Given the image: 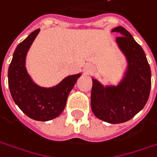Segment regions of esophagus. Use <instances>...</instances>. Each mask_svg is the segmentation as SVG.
I'll use <instances>...</instances> for the list:
<instances>
[{
    "instance_id": "obj_1",
    "label": "esophagus",
    "mask_w": 157,
    "mask_h": 157,
    "mask_svg": "<svg viewBox=\"0 0 157 157\" xmlns=\"http://www.w3.org/2000/svg\"><path fill=\"white\" fill-rule=\"evenodd\" d=\"M94 67L93 65H91V64H87L86 67H85V73L86 74H92V73H94Z\"/></svg>"
}]
</instances>
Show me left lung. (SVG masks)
<instances>
[{"label": "left lung", "mask_w": 157, "mask_h": 157, "mask_svg": "<svg viewBox=\"0 0 157 157\" xmlns=\"http://www.w3.org/2000/svg\"><path fill=\"white\" fill-rule=\"evenodd\" d=\"M112 31L121 34L116 42L127 57L128 71L117 86L104 87L93 78L91 107L100 120L118 124L131 120L146 105L151 88V71L144 51L125 28L119 26Z\"/></svg>", "instance_id": "left-lung-1"}]
</instances>
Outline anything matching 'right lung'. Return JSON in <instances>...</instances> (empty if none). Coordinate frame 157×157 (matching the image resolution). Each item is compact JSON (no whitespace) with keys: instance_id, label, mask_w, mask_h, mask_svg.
Wrapping results in <instances>:
<instances>
[{"instance_id":"right-lung-1","label":"right lung","mask_w":157,"mask_h":157,"mask_svg":"<svg viewBox=\"0 0 157 157\" xmlns=\"http://www.w3.org/2000/svg\"><path fill=\"white\" fill-rule=\"evenodd\" d=\"M39 30L36 29L17 45L9 64L8 77L10 94L19 108L33 120L47 121L63 112L70 92L80 74L68 76L52 88L40 87L31 80L25 68V58Z\"/></svg>"}]
</instances>
